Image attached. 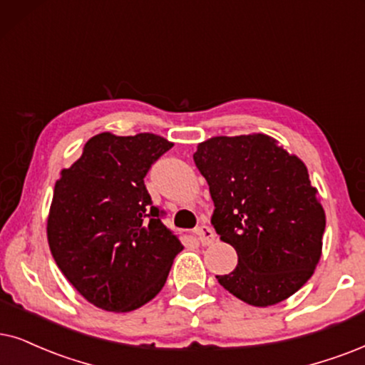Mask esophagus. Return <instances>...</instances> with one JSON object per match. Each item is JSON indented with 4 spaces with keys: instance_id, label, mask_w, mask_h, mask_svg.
Segmentation results:
<instances>
[{
    "instance_id": "obj_1",
    "label": "esophagus",
    "mask_w": 365,
    "mask_h": 365,
    "mask_svg": "<svg viewBox=\"0 0 365 365\" xmlns=\"http://www.w3.org/2000/svg\"><path fill=\"white\" fill-rule=\"evenodd\" d=\"M197 236L200 239L202 246H210V244H214L215 241V232L207 224H202L200 227L197 229Z\"/></svg>"
}]
</instances>
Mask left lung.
I'll return each mask as SVG.
<instances>
[{"label":"left lung","instance_id":"1","mask_svg":"<svg viewBox=\"0 0 365 365\" xmlns=\"http://www.w3.org/2000/svg\"><path fill=\"white\" fill-rule=\"evenodd\" d=\"M193 161L215 205L210 224L237 252L236 269L217 281L252 307L297 293L320 261L325 230L305 163L261 133L209 138Z\"/></svg>","mask_w":365,"mask_h":365}]
</instances>
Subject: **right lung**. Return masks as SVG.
I'll use <instances>...</instances> for the list:
<instances>
[{"label": "right lung", "instance_id": "add662e5", "mask_svg": "<svg viewBox=\"0 0 365 365\" xmlns=\"http://www.w3.org/2000/svg\"><path fill=\"white\" fill-rule=\"evenodd\" d=\"M172 141L101 133L60 172L47 219L58 269L94 307L126 313L153 299L183 246L160 220L146 173Z\"/></svg>", "mask_w": 365, "mask_h": 365}]
</instances>
